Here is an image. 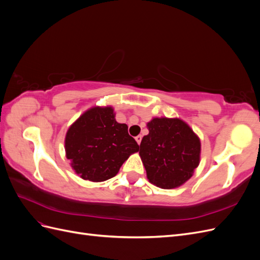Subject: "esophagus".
<instances>
[{
    "label": "esophagus",
    "mask_w": 260,
    "mask_h": 260,
    "mask_svg": "<svg viewBox=\"0 0 260 260\" xmlns=\"http://www.w3.org/2000/svg\"><path fill=\"white\" fill-rule=\"evenodd\" d=\"M136 141L138 142V144H140L141 141H142V136H141V135L137 136V137H136Z\"/></svg>",
    "instance_id": "1"
}]
</instances>
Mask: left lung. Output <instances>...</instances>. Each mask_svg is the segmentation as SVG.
I'll return each instance as SVG.
<instances>
[{"label":"left lung","mask_w":260,"mask_h":260,"mask_svg":"<svg viewBox=\"0 0 260 260\" xmlns=\"http://www.w3.org/2000/svg\"><path fill=\"white\" fill-rule=\"evenodd\" d=\"M140 144V157L149 182L160 188L179 187L201 160V140L180 118L154 117Z\"/></svg>","instance_id":"8db88e82"}]
</instances>
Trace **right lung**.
<instances>
[{
    "label": "right lung",
    "mask_w": 260,
    "mask_h": 260,
    "mask_svg": "<svg viewBox=\"0 0 260 260\" xmlns=\"http://www.w3.org/2000/svg\"><path fill=\"white\" fill-rule=\"evenodd\" d=\"M115 115L112 106H94L67 130L66 157L83 180L102 182L115 177L129 156L139 151L128 125L117 122Z\"/></svg>",
    "instance_id": "1"
}]
</instances>
